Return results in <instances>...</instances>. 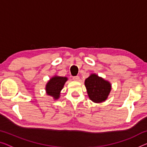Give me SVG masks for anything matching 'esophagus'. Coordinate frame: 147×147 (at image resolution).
Returning <instances> with one entry per match:
<instances>
[{
	"label": "esophagus",
	"instance_id": "obj_1",
	"mask_svg": "<svg viewBox=\"0 0 147 147\" xmlns=\"http://www.w3.org/2000/svg\"><path fill=\"white\" fill-rule=\"evenodd\" d=\"M73 80H74V81H79V80H80L79 76H74V77H73Z\"/></svg>",
	"mask_w": 147,
	"mask_h": 147
}]
</instances>
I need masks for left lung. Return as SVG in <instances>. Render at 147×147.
I'll list each match as a JSON object with an SVG mask.
<instances>
[{
	"label": "left lung",
	"instance_id": "obj_1",
	"mask_svg": "<svg viewBox=\"0 0 147 147\" xmlns=\"http://www.w3.org/2000/svg\"><path fill=\"white\" fill-rule=\"evenodd\" d=\"M84 85L90 100L94 103L106 101L111 90V83L95 73H92L85 80Z\"/></svg>",
	"mask_w": 147,
	"mask_h": 147
}]
</instances>
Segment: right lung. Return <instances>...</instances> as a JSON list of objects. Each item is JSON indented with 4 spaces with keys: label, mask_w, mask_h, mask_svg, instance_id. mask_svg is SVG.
<instances>
[{
    "label": "right lung",
    "mask_w": 147,
    "mask_h": 147,
    "mask_svg": "<svg viewBox=\"0 0 147 147\" xmlns=\"http://www.w3.org/2000/svg\"><path fill=\"white\" fill-rule=\"evenodd\" d=\"M67 80L68 78L65 76H52L45 85L46 94L53 98L54 100H58L60 98L61 90Z\"/></svg>",
    "instance_id": "obj_1"
}]
</instances>
